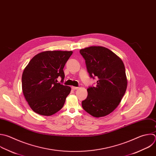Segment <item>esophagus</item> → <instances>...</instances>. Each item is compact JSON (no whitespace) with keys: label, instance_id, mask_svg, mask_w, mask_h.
<instances>
[{"label":"esophagus","instance_id":"obj_1","mask_svg":"<svg viewBox=\"0 0 156 156\" xmlns=\"http://www.w3.org/2000/svg\"><path fill=\"white\" fill-rule=\"evenodd\" d=\"M72 89H73V90H76V89H78L79 87H75V86H72Z\"/></svg>","mask_w":156,"mask_h":156}]
</instances>
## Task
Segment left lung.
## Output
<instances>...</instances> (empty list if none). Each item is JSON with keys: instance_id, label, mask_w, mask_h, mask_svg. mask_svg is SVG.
Segmentation results:
<instances>
[{"instance_id": "8db88e82", "label": "left lung", "mask_w": 156, "mask_h": 156, "mask_svg": "<svg viewBox=\"0 0 156 156\" xmlns=\"http://www.w3.org/2000/svg\"><path fill=\"white\" fill-rule=\"evenodd\" d=\"M90 77L97 76L95 87H89L86 99L82 101L83 109L95 118L113 112L126 91L127 79L124 64L113 51L103 46H89L81 49Z\"/></svg>"}]
</instances>
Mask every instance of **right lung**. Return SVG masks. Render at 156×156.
<instances>
[{
    "mask_svg": "<svg viewBox=\"0 0 156 156\" xmlns=\"http://www.w3.org/2000/svg\"><path fill=\"white\" fill-rule=\"evenodd\" d=\"M73 51H46L35 55L25 67L22 89L31 109L43 116H51L63 107L71 87L58 83L64 79V67Z\"/></svg>",
    "mask_w": 156,
    "mask_h": 156,
    "instance_id": "1",
    "label": "right lung"
}]
</instances>
